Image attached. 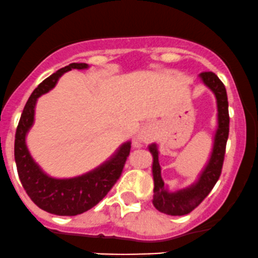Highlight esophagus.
Returning <instances> with one entry per match:
<instances>
[{
    "label": "esophagus",
    "instance_id": "esophagus-1",
    "mask_svg": "<svg viewBox=\"0 0 258 258\" xmlns=\"http://www.w3.org/2000/svg\"><path fill=\"white\" fill-rule=\"evenodd\" d=\"M155 134H156V126H155V124L146 123L145 125L143 126V129H141L140 135H139V138H138V139L144 140V141L151 140L152 138L155 137ZM135 144L138 145V141Z\"/></svg>",
    "mask_w": 258,
    "mask_h": 258
}]
</instances>
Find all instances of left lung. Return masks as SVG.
I'll return each instance as SVG.
<instances>
[{"label":"left lung","instance_id":"8db88e82","mask_svg":"<svg viewBox=\"0 0 258 258\" xmlns=\"http://www.w3.org/2000/svg\"><path fill=\"white\" fill-rule=\"evenodd\" d=\"M203 84L212 90L215 95L218 106V128L215 132L214 144L210 159L203 172L196 183L183 189L170 192L165 187L161 177V167L159 163V150L156 144H151L149 150L154 157L152 162V176H154V199L152 204L159 212L167 215H185L196 209L203 199L209 195L220 177L225 156L226 141L229 137V103L225 86L220 79L212 71H204L199 75Z\"/></svg>","mask_w":258,"mask_h":258}]
</instances>
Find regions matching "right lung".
<instances>
[{
	"label": "right lung",
	"mask_w": 258,
	"mask_h": 258,
	"mask_svg": "<svg viewBox=\"0 0 258 258\" xmlns=\"http://www.w3.org/2000/svg\"><path fill=\"white\" fill-rule=\"evenodd\" d=\"M87 68L88 65L85 62H73L44 80L27 101L16 130L15 160L22 185L29 198L40 209L55 215L73 217L82 214L99 203L120 177L132 148V143L126 141L119 146L117 152L108 161L95 170L82 176L63 179L48 176L30 156L26 137L34 123V110L38 98L52 90L62 74L73 69L85 70Z\"/></svg>",
	"instance_id": "right-lung-1"
}]
</instances>
